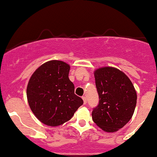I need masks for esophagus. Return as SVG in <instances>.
Wrapping results in <instances>:
<instances>
[{
	"mask_svg": "<svg viewBox=\"0 0 157 157\" xmlns=\"http://www.w3.org/2000/svg\"><path fill=\"white\" fill-rule=\"evenodd\" d=\"M82 99H83V101H84V104H86V98L85 96H83Z\"/></svg>",
	"mask_w": 157,
	"mask_h": 157,
	"instance_id": "1",
	"label": "esophagus"
}]
</instances>
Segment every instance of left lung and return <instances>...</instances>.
Masks as SVG:
<instances>
[{
  "mask_svg": "<svg viewBox=\"0 0 157 157\" xmlns=\"http://www.w3.org/2000/svg\"><path fill=\"white\" fill-rule=\"evenodd\" d=\"M99 104L92 112L94 123L106 132L123 128L133 115L137 93L128 77L117 68L103 67L94 71Z\"/></svg>",
  "mask_w": 157,
  "mask_h": 157,
  "instance_id": "1",
  "label": "left lung"
}]
</instances>
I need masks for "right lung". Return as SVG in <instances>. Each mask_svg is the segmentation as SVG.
Returning a JSON list of instances; mask_svg holds the SVG:
<instances>
[{"label":"right lung","instance_id":"1","mask_svg":"<svg viewBox=\"0 0 157 157\" xmlns=\"http://www.w3.org/2000/svg\"><path fill=\"white\" fill-rule=\"evenodd\" d=\"M70 68L62 61H48L34 72L28 83L26 95L30 109L40 122L48 126L67 122L83 104L68 77Z\"/></svg>","mask_w":157,"mask_h":157}]
</instances>
